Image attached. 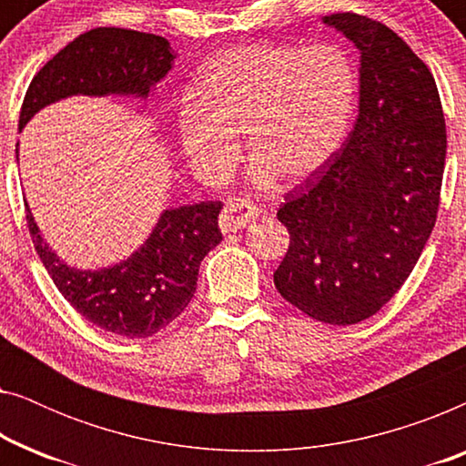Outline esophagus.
Instances as JSON below:
<instances>
[{
	"label": "esophagus",
	"instance_id": "1",
	"mask_svg": "<svg viewBox=\"0 0 466 466\" xmlns=\"http://www.w3.org/2000/svg\"><path fill=\"white\" fill-rule=\"evenodd\" d=\"M257 208L252 206L250 201L246 199H228L225 203V209H222L218 225L222 233H235L239 231L241 227L250 225V222L257 218Z\"/></svg>",
	"mask_w": 466,
	"mask_h": 466
}]
</instances>
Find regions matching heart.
<instances>
[{
  "instance_id": "1",
  "label": "heart",
  "mask_w": 466,
  "mask_h": 466,
  "mask_svg": "<svg viewBox=\"0 0 466 466\" xmlns=\"http://www.w3.org/2000/svg\"><path fill=\"white\" fill-rule=\"evenodd\" d=\"M356 93L354 61L337 44L227 48L203 66L197 101L177 112L180 148L197 174L218 180L239 161L246 136L260 182L301 184L346 142Z\"/></svg>"
}]
</instances>
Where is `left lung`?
<instances>
[{"instance_id":"8db88e82","label":"left lung","mask_w":466,"mask_h":466,"mask_svg":"<svg viewBox=\"0 0 466 466\" xmlns=\"http://www.w3.org/2000/svg\"><path fill=\"white\" fill-rule=\"evenodd\" d=\"M322 23L360 50L359 118L333 161L286 193L278 220L290 244L273 284L314 320L348 327L384 308L416 267L448 136L431 69L392 29L354 12Z\"/></svg>"}]
</instances>
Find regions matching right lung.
<instances>
[{
  "label": "right lung",
  "mask_w": 466,
  "mask_h": 466,
  "mask_svg": "<svg viewBox=\"0 0 466 466\" xmlns=\"http://www.w3.org/2000/svg\"><path fill=\"white\" fill-rule=\"evenodd\" d=\"M174 59L169 42L161 35L118 27L86 31L34 76L23 99L18 131L42 107L72 95L146 99L167 76ZM220 209V201L165 209L150 238L129 258L95 271L63 263L44 241L29 206L27 227L40 260L67 303L107 333L136 339L155 335L187 309L197 290L201 260L222 239Z\"/></svg>",
  "instance_id": "obj_1"
}]
</instances>
